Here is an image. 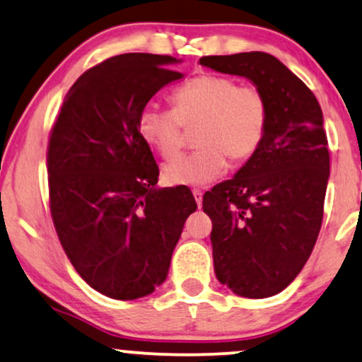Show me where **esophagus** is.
<instances>
[{
	"label": "esophagus",
	"instance_id": "esophagus-1",
	"mask_svg": "<svg viewBox=\"0 0 362 362\" xmlns=\"http://www.w3.org/2000/svg\"><path fill=\"white\" fill-rule=\"evenodd\" d=\"M192 194H194V197H195V202H197V205H202V195H204V192L200 190V189H194L192 190Z\"/></svg>",
	"mask_w": 362,
	"mask_h": 362
}]
</instances>
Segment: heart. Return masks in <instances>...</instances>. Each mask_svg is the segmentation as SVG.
Returning a JSON list of instances; mask_svg holds the SVG:
<instances>
[{"label":"heart","mask_w":362,"mask_h":362,"mask_svg":"<svg viewBox=\"0 0 362 362\" xmlns=\"http://www.w3.org/2000/svg\"><path fill=\"white\" fill-rule=\"evenodd\" d=\"M173 110L141 108L139 132L160 157L172 158L184 147L187 128H197L199 148L163 167L170 185H205L227 168V158L240 165L259 152L267 134L269 105L254 85L230 76L200 75L170 95Z\"/></svg>","instance_id":"obj_1"}]
</instances>
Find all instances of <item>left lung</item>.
I'll use <instances>...</instances> for the list:
<instances>
[{"label":"left lung","instance_id":"left-lung-1","mask_svg":"<svg viewBox=\"0 0 362 362\" xmlns=\"http://www.w3.org/2000/svg\"><path fill=\"white\" fill-rule=\"evenodd\" d=\"M200 65L245 76L269 105L259 152L202 200L218 282L264 299L303 271L321 230L329 178L322 110L308 85L269 53L202 57Z\"/></svg>","mask_w":362,"mask_h":362}]
</instances>
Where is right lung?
<instances>
[{"label": "right lung", "mask_w": 362, "mask_h": 362, "mask_svg": "<svg viewBox=\"0 0 362 362\" xmlns=\"http://www.w3.org/2000/svg\"><path fill=\"white\" fill-rule=\"evenodd\" d=\"M168 54H117L68 91L52 132L49 212L81 279L118 300L148 296L167 279L187 217L189 189H155L158 167L139 115L163 86L184 78Z\"/></svg>", "instance_id": "1"}]
</instances>
